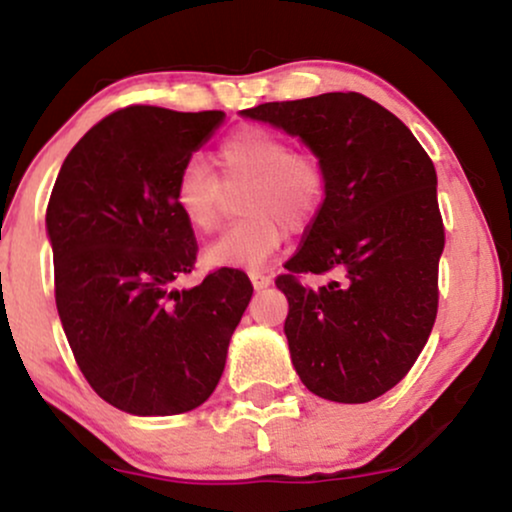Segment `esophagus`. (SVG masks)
Wrapping results in <instances>:
<instances>
[{"label": "esophagus", "instance_id": "esophagus-1", "mask_svg": "<svg viewBox=\"0 0 512 512\" xmlns=\"http://www.w3.org/2000/svg\"><path fill=\"white\" fill-rule=\"evenodd\" d=\"M250 281H252V286H255L257 291H262V289H267L269 284H272V274L264 272V269H252Z\"/></svg>", "mask_w": 512, "mask_h": 512}]
</instances>
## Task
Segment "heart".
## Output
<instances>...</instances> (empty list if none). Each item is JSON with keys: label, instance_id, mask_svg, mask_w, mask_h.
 Wrapping results in <instances>:
<instances>
[{"label": "heart", "instance_id": "obj_1", "mask_svg": "<svg viewBox=\"0 0 512 512\" xmlns=\"http://www.w3.org/2000/svg\"><path fill=\"white\" fill-rule=\"evenodd\" d=\"M219 178L202 163L187 161L173 182L175 209L197 233L219 228L226 214V190L238 195L245 214L204 250L214 267H257L284 243L286 228L313 226L327 202V170L308 149H291L284 134L245 125L228 134L214 154Z\"/></svg>", "mask_w": 512, "mask_h": 512}]
</instances>
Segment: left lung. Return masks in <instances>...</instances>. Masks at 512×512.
<instances>
[{
    "label": "left lung",
    "instance_id": "1",
    "mask_svg": "<svg viewBox=\"0 0 512 512\" xmlns=\"http://www.w3.org/2000/svg\"><path fill=\"white\" fill-rule=\"evenodd\" d=\"M301 137L327 170V202L276 276L286 339L303 385L361 404L392 390L438 313L445 245L436 168L399 117L356 91L243 110ZM303 273H330L310 290Z\"/></svg>",
    "mask_w": 512,
    "mask_h": 512
}]
</instances>
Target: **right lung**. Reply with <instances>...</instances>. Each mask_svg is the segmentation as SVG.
<instances>
[{
    "mask_svg": "<svg viewBox=\"0 0 512 512\" xmlns=\"http://www.w3.org/2000/svg\"><path fill=\"white\" fill-rule=\"evenodd\" d=\"M221 120V110L127 105L76 142L52 187L57 313L88 385L127 414L207 402L252 298L248 274L228 267L173 289L197 262L173 182Z\"/></svg>",
    "mask_w": 512,
    "mask_h": 512,
    "instance_id": "obj_1",
    "label": "right lung"
}]
</instances>
